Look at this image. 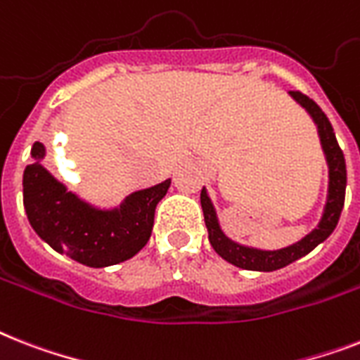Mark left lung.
<instances>
[{
  "mask_svg": "<svg viewBox=\"0 0 360 360\" xmlns=\"http://www.w3.org/2000/svg\"><path fill=\"white\" fill-rule=\"evenodd\" d=\"M290 96L302 107H305L307 112L311 114L312 120L318 125V133H320L322 148L326 151L327 165H329V195H327L326 210H323L320 226L312 231V233H309L305 238L296 242V244L277 251L253 250V248L240 246V244L229 240L221 233L220 226H218V220H216L214 207L210 203L205 188H201V209H203V216H205V226L207 231H209L210 246L214 248V251L221 259H226L227 262L238 266V268H244V270L274 271L279 270V268H285V266L297 261V259H302L303 255L311 253L320 242H323L327 236L331 235L335 227H337L338 220H340L342 209H344L347 181L346 160H344V153H342L340 146L337 142V136H335L331 122L326 116V112L309 96L302 94L300 90H290Z\"/></svg>",
  "mask_w": 360,
  "mask_h": 360,
  "instance_id": "8db88e82",
  "label": "left lung"
}]
</instances>
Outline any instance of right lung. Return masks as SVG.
I'll return each instance as SVG.
<instances>
[{"label": "right lung", "mask_w": 360, "mask_h": 360, "mask_svg": "<svg viewBox=\"0 0 360 360\" xmlns=\"http://www.w3.org/2000/svg\"><path fill=\"white\" fill-rule=\"evenodd\" d=\"M31 155L42 159L34 142ZM170 179L131 194L116 210H98L68 192L40 162L23 170V207L37 235L58 253L90 268L118 264L148 244L155 207L168 192Z\"/></svg>", "instance_id": "right-lung-1"}]
</instances>
